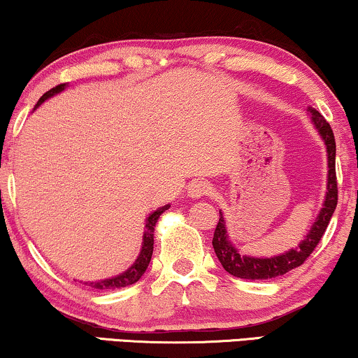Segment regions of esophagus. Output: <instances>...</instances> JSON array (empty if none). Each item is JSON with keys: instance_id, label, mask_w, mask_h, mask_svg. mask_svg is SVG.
I'll list each match as a JSON object with an SVG mask.
<instances>
[{"instance_id": "34e87169", "label": "esophagus", "mask_w": 358, "mask_h": 358, "mask_svg": "<svg viewBox=\"0 0 358 358\" xmlns=\"http://www.w3.org/2000/svg\"><path fill=\"white\" fill-rule=\"evenodd\" d=\"M210 190H212V187H210L208 180L195 179V180H192V182L189 184L187 194H189V197L199 199V197H202V195L210 194Z\"/></svg>"}]
</instances>
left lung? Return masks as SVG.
I'll return each mask as SVG.
<instances>
[{"label":"left lung","instance_id":"obj_1","mask_svg":"<svg viewBox=\"0 0 358 358\" xmlns=\"http://www.w3.org/2000/svg\"><path fill=\"white\" fill-rule=\"evenodd\" d=\"M311 110V119L315 122L317 131H320L322 140H324L327 148V168H329V174H327V194L324 200V207L320 212V217L313 224V228L308 233L306 239H303L300 246L292 249L282 256L268 257V259H257V257H248L241 256L233 244L229 243L227 229H224V220L223 215L220 212V220L217 223L213 233V249L217 254L218 261L228 273L234 277L248 278V280H268V278L280 277L283 273L293 271V268L300 267L311 252L315 251L317 243L321 241L322 234H324L327 224L331 222L332 213L337 207V176H336V138L332 134V129L324 117L315 109Z\"/></svg>","mask_w":358,"mask_h":358}]
</instances>
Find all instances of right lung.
Instances as JSON below:
<instances>
[{"instance_id": "1", "label": "right lung", "mask_w": 358, "mask_h": 358, "mask_svg": "<svg viewBox=\"0 0 358 358\" xmlns=\"http://www.w3.org/2000/svg\"><path fill=\"white\" fill-rule=\"evenodd\" d=\"M66 85H58L55 87H52L50 91H47L45 94H43L41 99H38L37 106L38 107L42 104L43 101L48 99V97L57 94V92H60L65 90ZM169 208V205H164V207H161L153 212L146 220V231H145V236H143V246H141V252L138 259H136L134 266H131L129 271L122 273V275H117V277H112V278H106V280H101V282H92L90 283L91 287L94 288H99V290H114V288H120V287H127V285H131V283L138 282L141 275H143L146 267H148V264L151 261V254H153V244H155V227L156 223H158V218L163 215L166 210Z\"/></svg>"}]
</instances>
